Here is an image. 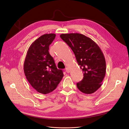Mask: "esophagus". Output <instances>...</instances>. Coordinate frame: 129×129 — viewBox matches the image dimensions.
<instances>
[{
	"mask_svg": "<svg viewBox=\"0 0 129 129\" xmlns=\"http://www.w3.org/2000/svg\"><path fill=\"white\" fill-rule=\"evenodd\" d=\"M65 70H66V72H68V73H69L70 72V70L69 68H68V67H67L65 69Z\"/></svg>",
	"mask_w": 129,
	"mask_h": 129,
	"instance_id": "esophagus-1",
	"label": "esophagus"
}]
</instances>
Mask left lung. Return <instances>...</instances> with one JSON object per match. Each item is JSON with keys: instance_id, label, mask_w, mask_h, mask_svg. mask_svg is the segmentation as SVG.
I'll use <instances>...</instances> for the list:
<instances>
[{"instance_id": "obj_1", "label": "left lung", "mask_w": 129, "mask_h": 129, "mask_svg": "<svg viewBox=\"0 0 129 129\" xmlns=\"http://www.w3.org/2000/svg\"><path fill=\"white\" fill-rule=\"evenodd\" d=\"M60 38L75 55L84 73L82 80L77 84L85 94H92L101 87L106 71V60L99 45L89 37L79 33L62 34Z\"/></svg>"}]
</instances>
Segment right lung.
<instances>
[{"label":"right lung","mask_w":129,"mask_h":129,"mask_svg":"<svg viewBox=\"0 0 129 129\" xmlns=\"http://www.w3.org/2000/svg\"><path fill=\"white\" fill-rule=\"evenodd\" d=\"M55 37V34H46L36 39L29 48L23 64L27 80L37 92L43 94L55 90L64 76L48 51Z\"/></svg>","instance_id":"right-lung-1"}]
</instances>
